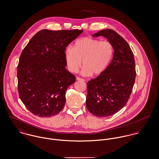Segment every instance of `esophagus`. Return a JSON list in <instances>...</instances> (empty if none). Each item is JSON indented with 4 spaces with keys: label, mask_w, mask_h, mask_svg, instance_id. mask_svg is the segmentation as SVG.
I'll return each mask as SVG.
<instances>
[{
    "label": "esophagus",
    "mask_w": 159,
    "mask_h": 159,
    "mask_svg": "<svg viewBox=\"0 0 159 159\" xmlns=\"http://www.w3.org/2000/svg\"><path fill=\"white\" fill-rule=\"evenodd\" d=\"M76 80L77 81H84V80L81 78H79V77H76Z\"/></svg>",
    "instance_id": "1"
}]
</instances>
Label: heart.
Returning a JSON list of instances; mask_svg holds the SVG:
<instances>
[{
  "label": "heart",
  "instance_id": "1",
  "mask_svg": "<svg viewBox=\"0 0 159 159\" xmlns=\"http://www.w3.org/2000/svg\"><path fill=\"white\" fill-rule=\"evenodd\" d=\"M114 54L112 43L107 41L83 38L77 40L74 48L67 47L65 50V59L69 70L76 73L83 64L81 74L88 76L92 74L100 75L110 64Z\"/></svg>",
  "mask_w": 159,
  "mask_h": 159
}]
</instances>
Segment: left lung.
<instances>
[{"label":"left lung","mask_w":159,"mask_h":159,"mask_svg":"<svg viewBox=\"0 0 159 159\" xmlns=\"http://www.w3.org/2000/svg\"><path fill=\"white\" fill-rule=\"evenodd\" d=\"M92 36L106 38L113 46L114 54L105 71L87 82L86 107L94 116H109L129 98L136 76L134 54L128 43L113 30H102Z\"/></svg>","instance_id":"1"}]
</instances>
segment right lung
<instances>
[{
  "label": "right lung",
  "mask_w": 159,
  "mask_h": 159,
  "mask_svg": "<svg viewBox=\"0 0 159 159\" xmlns=\"http://www.w3.org/2000/svg\"><path fill=\"white\" fill-rule=\"evenodd\" d=\"M83 31L42 30L22 52L17 72L18 92L34 115L50 117L63 109L66 90L76 80L66 69V48Z\"/></svg>",
  "instance_id": "1"
}]
</instances>
